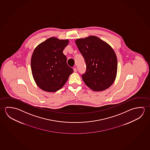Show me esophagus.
I'll return each mask as SVG.
<instances>
[{
	"label": "esophagus",
	"mask_w": 150,
	"mask_h": 150,
	"mask_svg": "<svg viewBox=\"0 0 150 150\" xmlns=\"http://www.w3.org/2000/svg\"><path fill=\"white\" fill-rule=\"evenodd\" d=\"M74 72H76V71H77V70H76V68H74Z\"/></svg>",
	"instance_id": "esophagus-1"
}]
</instances>
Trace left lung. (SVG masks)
I'll return each mask as SVG.
<instances>
[{"instance_id": "1", "label": "left lung", "mask_w": 150, "mask_h": 150, "mask_svg": "<svg viewBox=\"0 0 150 150\" xmlns=\"http://www.w3.org/2000/svg\"><path fill=\"white\" fill-rule=\"evenodd\" d=\"M75 42L86 64V72L82 75L85 84L94 91L111 86L117 69V56L111 46L95 36L77 39Z\"/></svg>"}]
</instances>
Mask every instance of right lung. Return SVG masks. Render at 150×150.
I'll return each instance as SVG.
<instances>
[{
	"mask_svg": "<svg viewBox=\"0 0 150 150\" xmlns=\"http://www.w3.org/2000/svg\"><path fill=\"white\" fill-rule=\"evenodd\" d=\"M69 42L68 39L52 37L35 49L31 59V72L36 84L43 91H57L64 86L74 72L63 53Z\"/></svg>",
	"mask_w": 150,
	"mask_h": 150,
	"instance_id": "right-lung-1",
	"label": "right lung"
}]
</instances>
